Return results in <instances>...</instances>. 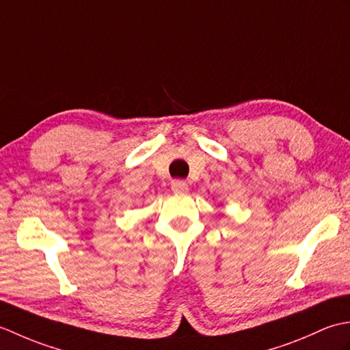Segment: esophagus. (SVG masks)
I'll return each mask as SVG.
<instances>
[{"label": "esophagus", "mask_w": 350, "mask_h": 350, "mask_svg": "<svg viewBox=\"0 0 350 350\" xmlns=\"http://www.w3.org/2000/svg\"><path fill=\"white\" fill-rule=\"evenodd\" d=\"M171 189H173V192H176V194H187V192L189 191V187L187 182L174 180V182H171Z\"/></svg>", "instance_id": "1"}]
</instances>
